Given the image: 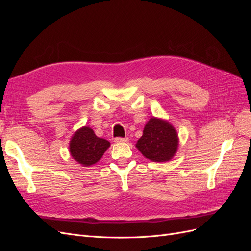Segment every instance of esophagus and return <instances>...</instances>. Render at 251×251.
<instances>
[{"label": "esophagus", "mask_w": 251, "mask_h": 251, "mask_svg": "<svg viewBox=\"0 0 251 251\" xmlns=\"http://www.w3.org/2000/svg\"><path fill=\"white\" fill-rule=\"evenodd\" d=\"M128 140V138H121V137H117L114 139V141L117 142V143H121V142H126Z\"/></svg>", "instance_id": "1"}]
</instances>
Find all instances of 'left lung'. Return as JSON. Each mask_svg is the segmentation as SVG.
Listing matches in <instances>:
<instances>
[{
    "label": "left lung",
    "mask_w": 251,
    "mask_h": 251,
    "mask_svg": "<svg viewBox=\"0 0 251 251\" xmlns=\"http://www.w3.org/2000/svg\"><path fill=\"white\" fill-rule=\"evenodd\" d=\"M179 137L176 128L168 120L151 117L144 126L142 136L136 148L147 159L154 162H166L177 153Z\"/></svg>",
    "instance_id": "left-lung-1"
}]
</instances>
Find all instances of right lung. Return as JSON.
<instances>
[{
  "mask_svg": "<svg viewBox=\"0 0 251 251\" xmlns=\"http://www.w3.org/2000/svg\"><path fill=\"white\" fill-rule=\"evenodd\" d=\"M111 143L97 137L92 128L85 126L75 132L69 142L71 157L81 166H91L101 159Z\"/></svg>",
  "mask_w": 251,
  "mask_h": 251,
  "instance_id": "1",
  "label": "right lung"
}]
</instances>
